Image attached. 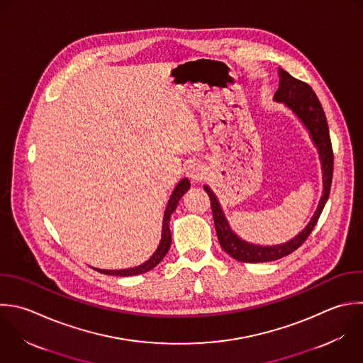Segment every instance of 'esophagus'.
<instances>
[{
	"label": "esophagus",
	"mask_w": 363,
	"mask_h": 363,
	"mask_svg": "<svg viewBox=\"0 0 363 363\" xmlns=\"http://www.w3.org/2000/svg\"><path fill=\"white\" fill-rule=\"evenodd\" d=\"M186 174H187V177L191 180V183H200V182H203V179L206 177V169H204V166H201L200 163H191V164L187 167Z\"/></svg>",
	"instance_id": "34e87169"
}]
</instances>
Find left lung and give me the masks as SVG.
Returning <instances> with one entry per match:
<instances>
[{
  "mask_svg": "<svg viewBox=\"0 0 363 363\" xmlns=\"http://www.w3.org/2000/svg\"><path fill=\"white\" fill-rule=\"evenodd\" d=\"M278 75H279V86L274 95V101L284 104L286 108H289L309 132V136L318 149L320 164H322L323 193L311 221L296 237L279 245L264 247V245H257V244H251L241 240L231 230L216 194L208 186H204V190L207 191L211 201V211H213L216 233H217L220 245L228 255H231L234 259L241 262H268V261L279 259L294 252L298 247H301L303 241L308 238V235L311 234V231L313 230V227L316 225L318 218L329 197L330 184H332L333 152H332V145L329 138V128H328V122H326V116L323 113L322 105L308 84L299 79H295L281 68L278 69Z\"/></svg>",
  "mask_w": 363,
  "mask_h": 363,
  "instance_id": "8db88e82",
  "label": "left lung"
}]
</instances>
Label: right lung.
Masks as SVG:
<instances>
[{
	"label": "right lung",
	"mask_w": 363,
	"mask_h": 363,
	"mask_svg": "<svg viewBox=\"0 0 363 363\" xmlns=\"http://www.w3.org/2000/svg\"><path fill=\"white\" fill-rule=\"evenodd\" d=\"M190 189V182L187 179L180 180V183L176 186V189L173 190L170 200L167 203L166 211H164V218H163V228H162V240L160 244L157 247V250L155 251V254L143 264L133 267V268H126V269H101V268H95L98 272L101 274H106V275H118V277H132V275H139L143 272L150 271L152 268H155L167 254L170 244H172V234H170V216L172 213L176 210L179 200L183 197V194Z\"/></svg>",
	"instance_id": "1"
}]
</instances>
